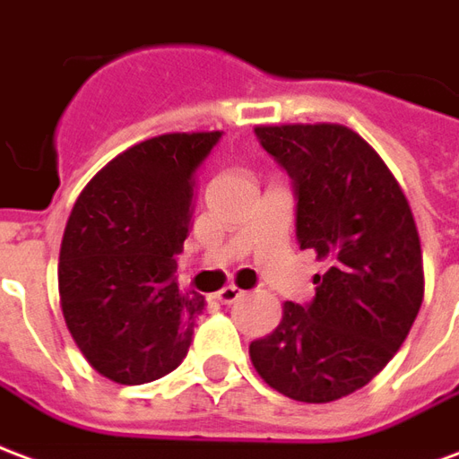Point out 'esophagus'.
<instances>
[{
  "instance_id": "esophagus-1",
  "label": "esophagus",
  "mask_w": 459,
  "mask_h": 459,
  "mask_svg": "<svg viewBox=\"0 0 459 459\" xmlns=\"http://www.w3.org/2000/svg\"><path fill=\"white\" fill-rule=\"evenodd\" d=\"M239 299H244V290L237 289V286H227V289H222L220 293H217V300H220V303H225V306L237 303Z\"/></svg>"
}]
</instances>
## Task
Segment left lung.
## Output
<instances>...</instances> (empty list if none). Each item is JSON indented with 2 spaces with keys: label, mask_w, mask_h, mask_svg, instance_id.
<instances>
[{
  "label": "left lung",
  "mask_w": 459,
  "mask_h": 459,
  "mask_svg": "<svg viewBox=\"0 0 459 459\" xmlns=\"http://www.w3.org/2000/svg\"><path fill=\"white\" fill-rule=\"evenodd\" d=\"M289 173L296 239L325 273L306 306L249 344L254 369L293 401L327 403L362 389L396 354L423 303V256L406 195L379 153L340 124L254 129Z\"/></svg>",
  "instance_id": "8db88e82"
}]
</instances>
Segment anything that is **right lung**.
Here are the masks:
<instances>
[{"mask_svg": "<svg viewBox=\"0 0 459 459\" xmlns=\"http://www.w3.org/2000/svg\"><path fill=\"white\" fill-rule=\"evenodd\" d=\"M222 132L163 134L119 153L90 180L60 244V306L80 352L117 384L178 367L205 296L180 293L195 180Z\"/></svg>", "mask_w": 459, "mask_h": 459, "instance_id": "1", "label": "right lung"}]
</instances>
